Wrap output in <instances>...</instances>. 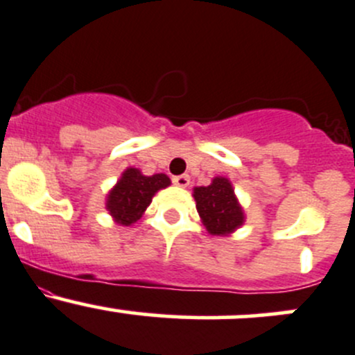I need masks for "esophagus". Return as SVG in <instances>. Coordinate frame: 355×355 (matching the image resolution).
I'll list each match as a JSON object with an SVG mask.
<instances>
[{
  "label": "esophagus",
  "instance_id": "1",
  "mask_svg": "<svg viewBox=\"0 0 355 355\" xmlns=\"http://www.w3.org/2000/svg\"><path fill=\"white\" fill-rule=\"evenodd\" d=\"M173 184L178 185V187H187L190 184L189 175H178V177H173Z\"/></svg>",
  "mask_w": 355,
  "mask_h": 355
}]
</instances>
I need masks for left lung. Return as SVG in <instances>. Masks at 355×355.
<instances>
[{"label": "left lung", "instance_id": "1", "mask_svg": "<svg viewBox=\"0 0 355 355\" xmlns=\"http://www.w3.org/2000/svg\"><path fill=\"white\" fill-rule=\"evenodd\" d=\"M193 199L202 225L211 234L226 236L245 223L243 209L225 177H216L207 187L193 189Z\"/></svg>", "mask_w": 355, "mask_h": 355}]
</instances>
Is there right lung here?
<instances>
[{
  "instance_id": "1",
  "label": "right lung",
  "mask_w": 355,
  "mask_h": 355,
  "mask_svg": "<svg viewBox=\"0 0 355 355\" xmlns=\"http://www.w3.org/2000/svg\"><path fill=\"white\" fill-rule=\"evenodd\" d=\"M170 184L165 173L146 177L137 168H128L107 196L105 209L117 225L130 226L143 216L153 196Z\"/></svg>"
}]
</instances>
